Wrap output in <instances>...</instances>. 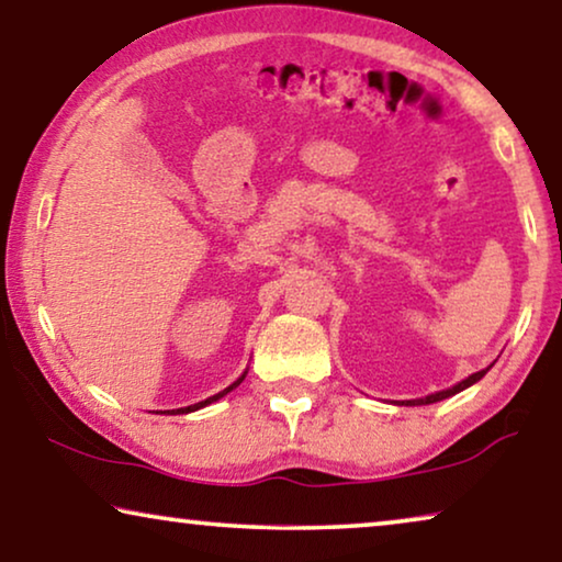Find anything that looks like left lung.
<instances>
[{"label":"left lung","instance_id":"1","mask_svg":"<svg viewBox=\"0 0 562 562\" xmlns=\"http://www.w3.org/2000/svg\"><path fill=\"white\" fill-rule=\"evenodd\" d=\"M486 371H488V369H481V371H476V374H471L469 379H463V382H458V384L450 386V390H442V392H436V394H428V397H420V400H407V402H402V405H432V402H440V400H446V397H453V394L463 392L465 386L476 384L479 379L486 374Z\"/></svg>","mask_w":562,"mask_h":562}]
</instances>
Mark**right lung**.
<instances>
[{
  "mask_svg": "<svg viewBox=\"0 0 562 562\" xmlns=\"http://www.w3.org/2000/svg\"><path fill=\"white\" fill-rule=\"evenodd\" d=\"M244 374H247V371H244ZM244 374L236 379V382L232 384V386H226L224 392H218V394H213V397H209V400H203V402H195V405H188V407H180V409H168V413H176V415H188V413H195V409H201V407H205V405H211V402H216V400H221L224 397V394H228L234 390V386H239L241 384V379H244Z\"/></svg>",
  "mask_w": 562,
  "mask_h": 562,
  "instance_id": "obj_1",
  "label": "right lung"
}]
</instances>
